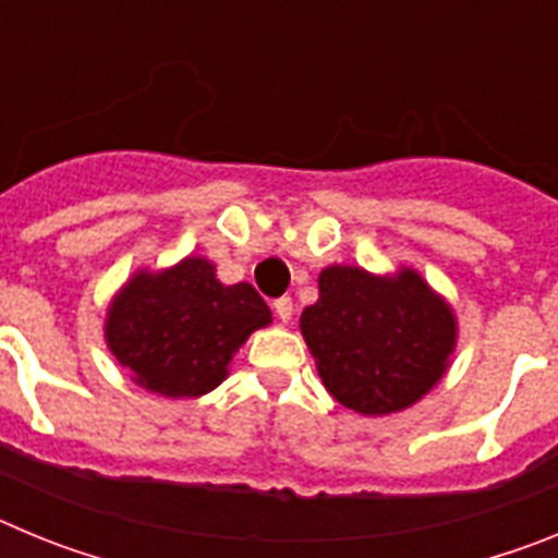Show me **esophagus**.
Masks as SVG:
<instances>
[{"label": "esophagus", "mask_w": 558, "mask_h": 558, "mask_svg": "<svg viewBox=\"0 0 558 558\" xmlns=\"http://www.w3.org/2000/svg\"><path fill=\"white\" fill-rule=\"evenodd\" d=\"M274 313L279 315V322L288 324L293 318V299L290 295H282V299H276L274 302Z\"/></svg>", "instance_id": "34e87169"}]
</instances>
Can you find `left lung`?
I'll use <instances>...</instances> for the list:
<instances>
[{"instance_id":"1","label":"left lung","mask_w":558,"mask_h":558,"mask_svg":"<svg viewBox=\"0 0 558 558\" xmlns=\"http://www.w3.org/2000/svg\"><path fill=\"white\" fill-rule=\"evenodd\" d=\"M299 324L327 391L363 416L418 402L445 377L458 338L452 307L413 268L329 265Z\"/></svg>"}]
</instances>
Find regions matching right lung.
<instances>
[{
	"label": "right lung",
	"mask_w": 558,
	"mask_h": 558,
	"mask_svg": "<svg viewBox=\"0 0 558 558\" xmlns=\"http://www.w3.org/2000/svg\"><path fill=\"white\" fill-rule=\"evenodd\" d=\"M270 310L248 282L223 284L204 256L136 270L111 299L106 343L133 383L170 399L204 397Z\"/></svg>",
	"instance_id": "right-lung-1"
}]
</instances>
